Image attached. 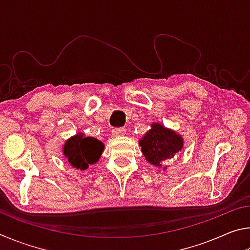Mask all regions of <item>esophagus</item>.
Segmentation results:
<instances>
[{"mask_svg": "<svg viewBox=\"0 0 250 250\" xmlns=\"http://www.w3.org/2000/svg\"><path fill=\"white\" fill-rule=\"evenodd\" d=\"M125 134V128H117L112 131L113 137H122V135Z\"/></svg>", "mask_w": 250, "mask_h": 250, "instance_id": "1", "label": "esophagus"}]
</instances>
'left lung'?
<instances>
[{
  "label": "left lung",
  "mask_w": 250,
  "mask_h": 250,
  "mask_svg": "<svg viewBox=\"0 0 250 250\" xmlns=\"http://www.w3.org/2000/svg\"><path fill=\"white\" fill-rule=\"evenodd\" d=\"M152 126L153 128L147 131L140 141V146L147 162L160 167L162 166L161 163L172 159L183 147V139L159 124Z\"/></svg>",
  "instance_id": "obj_1"
}]
</instances>
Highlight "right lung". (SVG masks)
<instances>
[{
  "label": "right lung",
  "instance_id": "1",
  "mask_svg": "<svg viewBox=\"0 0 250 250\" xmlns=\"http://www.w3.org/2000/svg\"><path fill=\"white\" fill-rule=\"evenodd\" d=\"M104 146V143L96 138H83V134L80 133L66 141L64 155L74 167L86 170L89 164H94L99 160Z\"/></svg>",
  "mask_w": 250,
  "mask_h": 250
}]
</instances>
